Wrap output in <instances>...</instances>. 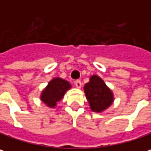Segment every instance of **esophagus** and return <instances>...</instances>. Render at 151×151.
<instances>
[{
    "instance_id": "esophagus-1",
    "label": "esophagus",
    "mask_w": 151,
    "mask_h": 151,
    "mask_svg": "<svg viewBox=\"0 0 151 151\" xmlns=\"http://www.w3.org/2000/svg\"><path fill=\"white\" fill-rule=\"evenodd\" d=\"M75 85H76V87L77 88H80L81 87V81H79V80H76V81H75Z\"/></svg>"
}]
</instances>
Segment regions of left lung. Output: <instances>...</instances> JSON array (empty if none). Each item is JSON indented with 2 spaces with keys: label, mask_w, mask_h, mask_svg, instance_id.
<instances>
[{
  "label": "left lung",
  "mask_w": 151,
  "mask_h": 151,
  "mask_svg": "<svg viewBox=\"0 0 151 151\" xmlns=\"http://www.w3.org/2000/svg\"><path fill=\"white\" fill-rule=\"evenodd\" d=\"M84 92L93 112L101 113L109 107L113 101V94L98 76H92L84 86Z\"/></svg>",
  "instance_id": "1"
}]
</instances>
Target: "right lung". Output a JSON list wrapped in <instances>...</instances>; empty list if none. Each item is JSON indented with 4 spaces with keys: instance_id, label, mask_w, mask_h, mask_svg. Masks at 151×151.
Here are the masks:
<instances>
[{
    "instance_id": "right-lung-1",
    "label": "right lung",
    "mask_w": 151,
    "mask_h": 151,
    "mask_svg": "<svg viewBox=\"0 0 151 151\" xmlns=\"http://www.w3.org/2000/svg\"><path fill=\"white\" fill-rule=\"evenodd\" d=\"M71 88L67 81L61 78H54L41 93V101L50 107H55L57 102L62 100L64 93Z\"/></svg>"
}]
</instances>
